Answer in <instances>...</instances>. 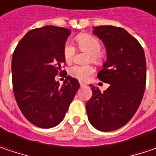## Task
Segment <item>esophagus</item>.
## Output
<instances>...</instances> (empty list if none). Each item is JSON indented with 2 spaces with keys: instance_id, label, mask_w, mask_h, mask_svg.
Instances as JSON below:
<instances>
[{
  "instance_id": "1",
  "label": "esophagus",
  "mask_w": 156,
  "mask_h": 156,
  "mask_svg": "<svg viewBox=\"0 0 156 156\" xmlns=\"http://www.w3.org/2000/svg\"><path fill=\"white\" fill-rule=\"evenodd\" d=\"M79 84H80V87H85V86H87V85H86L85 83H83V82H80Z\"/></svg>"
}]
</instances>
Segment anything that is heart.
I'll use <instances>...</instances> for the list:
<instances>
[{"label":"heart","instance_id":"b5f03b06","mask_svg":"<svg viewBox=\"0 0 156 156\" xmlns=\"http://www.w3.org/2000/svg\"><path fill=\"white\" fill-rule=\"evenodd\" d=\"M78 48L81 50L85 51L90 55V58L93 62L99 63L101 60V55L100 54L101 50V42L95 37L90 34H80L77 37ZM75 48L69 43L67 42L62 50L63 58L67 63L72 62L75 55ZM94 69L93 66L87 65H74L69 69V73L73 78H76L79 80H87L89 77L94 73Z\"/></svg>","mask_w":156,"mask_h":156}]
</instances>
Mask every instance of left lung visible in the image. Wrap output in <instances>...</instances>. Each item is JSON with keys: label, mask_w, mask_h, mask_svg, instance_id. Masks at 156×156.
<instances>
[{"label": "left lung", "mask_w": 156, "mask_h": 156, "mask_svg": "<svg viewBox=\"0 0 156 156\" xmlns=\"http://www.w3.org/2000/svg\"><path fill=\"white\" fill-rule=\"evenodd\" d=\"M93 29L107 53L97 77L109 87L103 93L92 87L87 113L95 129L111 132L127 124L140 107L146 87V57L141 45L123 28L101 25Z\"/></svg>", "instance_id": "left-lung-1"}]
</instances>
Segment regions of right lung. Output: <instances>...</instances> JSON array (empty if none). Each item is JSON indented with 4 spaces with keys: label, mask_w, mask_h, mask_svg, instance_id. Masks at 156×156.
Returning a JSON list of instances; mask_svg holds the SVG:
<instances>
[{
    "label": "right lung",
    "mask_w": 156,
    "mask_h": 156,
    "mask_svg": "<svg viewBox=\"0 0 156 156\" xmlns=\"http://www.w3.org/2000/svg\"><path fill=\"white\" fill-rule=\"evenodd\" d=\"M70 32L53 25L31 30L12 55L16 103L25 118L40 128H52L63 120L80 87L78 79L70 76L62 86L55 78L65 63L62 50Z\"/></svg>",
    "instance_id": "right-lung-1"
}]
</instances>
